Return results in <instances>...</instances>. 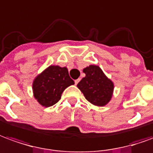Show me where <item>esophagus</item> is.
Listing matches in <instances>:
<instances>
[{"label": "esophagus", "instance_id": "34e87169", "mask_svg": "<svg viewBox=\"0 0 153 153\" xmlns=\"http://www.w3.org/2000/svg\"><path fill=\"white\" fill-rule=\"evenodd\" d=\"M79 82H80V79H76V80H75V85H77Z\"/></svg>", "mask_w": 153, "mask_h": 153}]
</instances>
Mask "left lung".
<instances>
[{
    "label": "left lung",
    "mask_w": 153,
    "mask_h": 153,
    "mask_svg": "<svg viewBox=\"0 0 153 153\" xmlns=\"http://www.w3.org/2000/svg\"><path fill=\"white\" fill-rule=\"evenodd\" d=\"M83 72L85 76L77 84V87L89 102L97 106L105 105L112 97L113 82L98 66L91 65L84 68Z\"/></svg>",
    "instance_id": "1"
}]
</instances>
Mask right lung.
Returning a JSON list of instances; mask_svg holds the SVG:
<instances>
[{
    "instance_id": "1",
    "label": "right lung",
    "mask_w": 153,
    "mask_h": 153,
    "mask_svg": "<svg viewBox=\"0 0 153 153\" xmlns=\"http://www.w3.org/2000/svg\"><path fill=\"white\" fill-rule=\"evenodd\" d=\"M73 84L68 68L50 66L34 79L33 96L41 105L49 107L58 102L63 91Z\"/></svg>"
}]
</instances>
